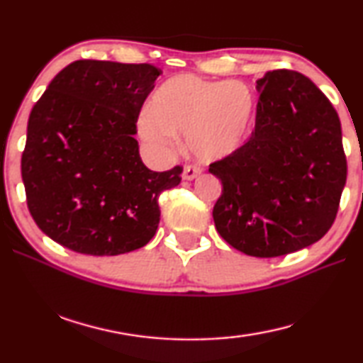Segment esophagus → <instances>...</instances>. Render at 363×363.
I'll list each match as a JSON object with an SVG mask.
<instances>
[{"mask_svg": "<svg viewBox=\"0 0 363 363\" xmlns=\"http://www.w3.org/2000/svg\"><path fill=\"white\" fill-rule=\"evenodd\" d=\"M201 173V169L199 167H194V164H187L186 168H184V173H182V179L186 181H192L195 179L196 176Z\"/></svg>", "mask_w": 363, "mask_h": 363, "instance_id": "esophagus-1", "label": "esophagus"}]
</instances>
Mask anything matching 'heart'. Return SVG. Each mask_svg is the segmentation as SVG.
I'll list each match as a JSON object with an SVG mask.
<instances>
[{"mask_svg":"<svg viewBox=\"0 0 363 363\" xmlns=\"http://www.w3.org/2000/svg\"><path fill=\"white\" fill-rule=\"evenodd\" d=\"M255 113V94L243 82L181 73L155 91L138 125L140 136L158 150L171 149L184 134L194 157L219 162L247 143Z\"/></svg>","mask_w":363,"mask_h":363,"instance_id":"1","label":"heart"}]
</instances>
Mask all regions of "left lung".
Instances as JSON below:
<instances>
[{"label":"left lung","instance_id":"obj_1","mask_svg":"<svg viewBox=\"0 0 363 363\" xmlns=\"http://www.w3.org/2000/svg\"><path fill=\"white\" fill-rule=\"evenodd\" d=\"M256 89L251 138L210 164L223 182L213 219L230 247L275 257L309 247L330 230L347 163L340 116L309 78L272 70L257 79Z\"/></svg>","mask_w":363,"mask_h":363}]
</instances>
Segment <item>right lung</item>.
Wrapping results in <instances>:
<instances>
[{
  "mask_svg": "<svg viewBox=\"0 0 363 363\" xmlns=\"http://www.w3.org/2000/svg\"><path fill=\"white\" fill-rule=\"evenodd\" d=\"M162 70L150 64L75 60L28 116L22 181L28 211L49 238L82 255L116 256L152 240L158 196L182 167H145L134 139Z\"/></svg>",
  "mask_w": 363,
  "mask_h": 363,
  "instance_id": "obj_1",
  "label": "right lung"
}]
</instances>
